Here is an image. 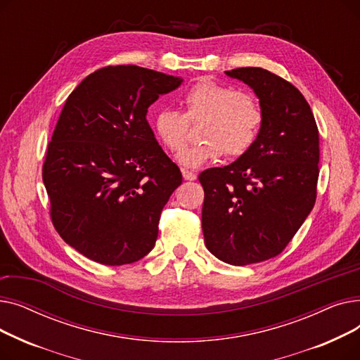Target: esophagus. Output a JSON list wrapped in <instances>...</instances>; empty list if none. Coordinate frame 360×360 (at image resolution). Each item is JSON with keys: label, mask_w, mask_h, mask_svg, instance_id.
<instances>
[{"label": "esophagus", "mask_w": 360, "mask_h": 360, "mask_svg": "<svg viewBox=\"0 0 360 360\" xmlns=\"http://www.w3.org/2000/svg\"><path fill=\"white\" fill-rule=\"evenodd\" d=\"M182 176L185 181H195L197 179V174H194L193 170H186V169L182 170Z\"/></svg>", "instance_id": "34e87169"}]
</instances>
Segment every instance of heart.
<instances>
[{
  "instance_id": "b5f03b06",
  "label": "heart",
  "mask_w": 360,
  "mask_h": 360,
  "mask_svg": "<svg viewBox=\"0 0 360 360\" xmlns=\"http://www.w3.org/2000/svg\"><path fill=\"white\" fill-rule=\"evenodd\" d=\"M185 113L162 108L153 120L160 143L170 151H179L188 137V122L204 120L198 144L184 148L176 162L195 169L219 159L224 151L231 158L247 153L255 144L264 121L259 102L247 91L235 90L212 79L194 83L184 93Z\"/></svg>"
}]
</instances>
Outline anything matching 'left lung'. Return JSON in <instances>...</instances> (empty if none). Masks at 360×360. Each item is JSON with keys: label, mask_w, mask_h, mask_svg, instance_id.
<instances>
[{"label": "left lung", "mask_w": 360, "mask_h": 360, "mask_svg": "<svg viewBox=\"0 0 360 360\" xmlns=\"http://www.w3.org/2000/svg\"><path fill=\"white\" fill-rule=\"evenodd\" d=\"M248 84L264 112L255 144L233 163L200 174L205 247L232 266L278 255L314 209L319 134L292 83L258 67L226 71Z\"/></svg>", "instance_id": "left-lung-1"}]
</instances>
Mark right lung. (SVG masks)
Wrapping results in <instances>:
<instances>
[{
    "instance_id": "right-lung-1",
    "label": "right lung",
    "mask_w": 360,
    "mask_h": 360,
    "mask_svg": "<svg viewBox=\"0 0 360 360\" xmlns=\"http://www.w3.org/2000/svg\"><path fill=\"white\" fill-rule=\"evenodd\" d=\"M182 82L137 65H109L68 96L42 178L56 232L89 259L124 266L155 248L160 213L182 175L146 117Z\"/></svg>"
}]
</instances>
